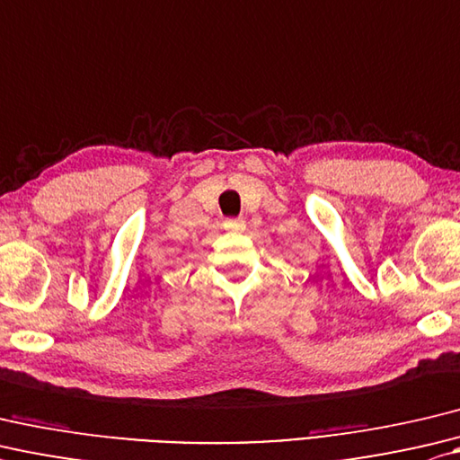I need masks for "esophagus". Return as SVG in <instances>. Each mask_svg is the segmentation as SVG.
I'll return each mask as SVG.
<instances>
[{
  "instance_id": "34e87169",
  "label": "esophagus",
  "mask_w": 460,
  "mask_h": 460,
  "mask_svg": "<svg viewBox=\"0 0 460 460\" xmlns=\"http://www.w3.org/2000/svg\"><path fill=\"white\" fill-rule=\"evenodd\" d=\"M224 228L230 232H243V228H246V222H243L242 218H230L224 222Z\"/></svg>"
}]
</instances>
